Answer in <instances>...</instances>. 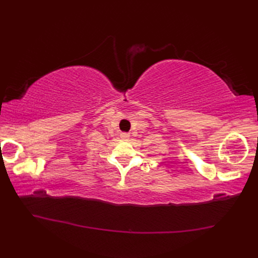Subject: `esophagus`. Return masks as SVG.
<instances>
[{
    "mask_svg": "<svg viewBox=\"0 0 258 258\" xmlns=\"http://www.w3.org/2000/svg\"><path fill=\"white\" fill-rule=\"evenodd\" d=\"M120 138H121L122 140H124V141H127V140L130 138V135L127 134V132H121V134H120Z\"/></svg>",
    "mask_w": 258,
    "mask_h": 258,
    "instance_id": "34e87169",
    "label": "esophagus"
}]
</instances>
